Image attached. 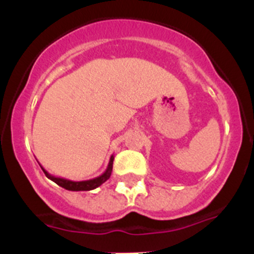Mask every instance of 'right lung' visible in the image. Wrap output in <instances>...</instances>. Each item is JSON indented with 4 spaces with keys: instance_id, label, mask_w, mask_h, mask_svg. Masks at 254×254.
Segmentation results:
<instances>
[{
    "instance_id": "obj_1",
    "label": "right lung",
    "mask_w": 254,
    "mask_h": 254,
    "mask_svg": "<svg viewBox=\"0 0 254 254\" xmlns=\"http://www.w3.org/2000/svg\"><path fill=\"white\" fill-rule=\"evenodd\" d=\"M113 161H114V156H111V160H109L108 167H107L106 172L102 173L101 176L96 177V178L88 179V181H79V182H75V181H70V179L66 178H61V177H55L48 172L47 170L42 167L43 172L45 173V176L48 177L50 181L55 182L58 186L63 187V188L67 189V190H72V191H82V190H92V189L98 188L99 186L104 183L106 181H108L109 177L112 175V170H113Z\"/></svg>"
}]
</instances>
